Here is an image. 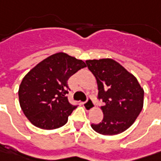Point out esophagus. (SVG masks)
<instances>
[{"instance_id": "34e87169", "label": "esophagus", "mask_w": 161, "mask_h": 161, "mask_svg": "<svg viewBox=\"0 0 161 161\" xmlns=\"http://www.w3.org/2000/svg\"><path fill=\"white\" fill-rule=\"evenodd\" d=\"M83 106L85 107V109H86L87 112L91 111L92 109L94 108V103H93V100H92L91 98H88L87 101L83 103Z\"/></svg>"}]
</instances>
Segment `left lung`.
I'll return each mask as SVG.
<instances>
[{
  "mask_svg": "<svg viewBox=\"0 0 161 161\" xmlns=\"http://www.w3.org/2000/svg\"><path fill=\"white\" fill-rule=\"evenodd\" d=\"M97 82L103 119L92 128L103 135H115L130 128L143 107L144 90L137 78L112 58L86 61Z\"/></svg>",
  "mask_w": 161,
  "mask_h": 161,
  "instance_id": "1",
  "label": "left lung"
}]
</instances>
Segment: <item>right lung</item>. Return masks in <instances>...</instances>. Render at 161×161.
<instances>
[{"label":"right lung","mask_w":161,"mask_h":161,"mask_svg":"<svg viewBox=\"0 0 161 161\" xmlns=\"http://www.w3.org/2000/svg\"><path fill=\"white\" fill-rule=\"evenodd\" d=\"M86 63L59 52L49 56L32 68L19 88L20 108L36 127L54 130L67 122L76 108L67 99V80Z\"/></svg>","instance_id":"obj_1"}]
</instances>
